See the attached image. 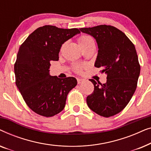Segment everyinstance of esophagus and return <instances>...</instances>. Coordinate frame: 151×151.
I'll return each instance as SVG.
<instances>
[{
  "label": "esophagus",
  "instance_id": "34e87169",
  "mask_svg": "<svg viewBox=\"0 0 151 151\" xmlns=\"http://www.w3.org/2000/svg\"><path fill=\"white\" fill-rule=\"evenodd\" d=\"M77 82H78V84H80V83H82V82H83V80L80 79V78H78Z\"/></svg>",
  "mask_w": 151,
  "mask_h": 151
}]
</instances>
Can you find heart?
I'll return each instance as SVG.
<instances>
[{
	"mask_svg": "<svg viewBox=\"0 0 151 151\" xmlns=\"http://www.w3.org/2000/svg\"><path fill=\"white\" fill-rule=\"evenodd\" d=\"M78 42L79 43L80 47L82 49V50L89 47L94 46L93 40L91 37L88 36V35H82V36H80L78 40ZM72 68H73V71L80 73L82 71V65H79V64H73Z\"/></svg>",
	"mask_w": 151,
	"mask_h": 151,
	"instance_id": "1",
	"label": "heart"
}]
</instances>
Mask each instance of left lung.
<instances>
[{"label": "left lung", "mask_w": 151, "mask_h": 151, "mask_svg": "<svg viewBox=\"0 0 151 151\" xmlns=\"http://www.w3.org/2000/svg\"><path fill=\"white\" fill-rule=\"evenodd\" d=\"M80 31L96 40L98 53L95 67L107 75L105 84L90 79L94 91L87 96L86 103L99 115L113 116L127 106L137 88L140 65L135 45L113 26L101 24Z\"/></svg>", "instance_id": "1"}]
</instances>
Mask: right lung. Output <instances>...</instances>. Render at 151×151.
Wrapping results in <instances>:
<instances>
[{
  "instance_id": "add662e5",
  "label": "right lung",
  "mask_w": 151,
  "mask_h": 151,
  "mask_svg": "<svg viewBox=\"0 0 151 151\" xmlns=\"http://www.w3.org/2000/svg\"><path fill=\"white\" fill-rule=\"evenodd\" d=\"M78 29L38 27L20 45L14 64L16 84L27 105L37 114L52 117L65 108L67 95L77 85L73 77L51 76V61L58 60L62 45Z\"/></svg>"
}]
</instances>
